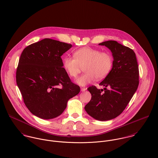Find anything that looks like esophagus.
Returning <instances> with one entry per match:
<instances>
[{
    "label": "esophagus",
    "mask_w": 158,
    "mask_h": 158,
    "mask_svg": "<svg viewBox=\"0 0 158 158\" xmlns=\"http://www.w3.org/2000/svg\"><path fill=\"white\" fill-rule=\"evenodd\" d=\"M87 90V88H84V87H82V88H81V90L82 91V92H84V91H85Z\"/></svg>",
    "instance_id": "34e87169"
}]
</instances>
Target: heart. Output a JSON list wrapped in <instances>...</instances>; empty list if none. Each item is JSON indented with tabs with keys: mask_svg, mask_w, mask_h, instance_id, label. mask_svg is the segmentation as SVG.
I'll return each instance as SVG.
<instances>
[{
	"mask_svg": "<svg viewBox=\"0 0 158 158\" xmlns=\"http://www.w3.org/2000/svg\"><path fill=\"white\" fill-rule=\"evenodd\" d=\"M73 56L74 58L65 56L63 58V67L72 77H76L84 67L85 73L76 80L81 86L92 82L96 78L98 80L104 79L110 73L114 64L110 52L88 46L76 50Z\"/></svg>",
	"mask_w": 158,
	"mask_h": 158,
	"instance_id": "1",
	"label": "heart"
}]
</instances>
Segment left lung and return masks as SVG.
<instances>
[{"instance_id": "1", "label": "left lung", "mask_w": 158, "mask_h": 158, "mask_svg": "<svg viewBox=\"0 0 158 158\" xmlns=\"http://www.w3.org/2000/svg\"><path fill=\"white\" fill-rule=\"evenodd\" d=\"M98 44L111 51L114 64L110 73L99 84L104 87L103 92L95 86L87 89L92 97L84 109L95 120L107 121L120 115L130 102L138 87L139 69L133 49L113 40Z\"/></svg>"}]
</instances>
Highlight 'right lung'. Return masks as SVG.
I'll list each match as a JSON object with an SVG mask.
<instances>
[{
	"label": "right lung",
	"instance_id": "right-lung-1",
	"mask_svg": "<svg viewBox=\"0 0 158 158\" xmlns=\"http://www.w3.org/2000/svg\"><path fill=\"white\" fill-rule=\"evenodd\" d=\"M72 44L44 38L26 47L22 52L16 81L23 102L34 115L45 120L60 116L68 101L80 92L73 83L61 56Z\"/></svg>",
	"mask_w": 158,
	"mask_h": 158
}]
</instances>
